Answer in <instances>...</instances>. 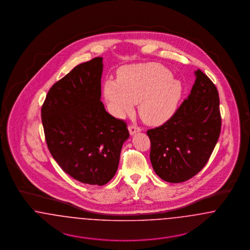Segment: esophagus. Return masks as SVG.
<instances>
[{"mask_svg": "<svg viewBox=\"0 0 250 250\" xmlns=\"http://www.w3.org/2000/svg\"><path fill=\"white\" fill-rule=\"evenodd\" d=\"M128 130H129L130 135H134V134H136V133H138V132H141L142 128L139 127L138 125H130L128 126Z\"/></svg>", "mask_w": 250, "mask_h": 250, "instance_id": "1", "label": "esophagus"}]
</instances>
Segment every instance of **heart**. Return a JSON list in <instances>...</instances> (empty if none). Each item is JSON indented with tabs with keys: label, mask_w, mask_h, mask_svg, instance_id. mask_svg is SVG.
I'll list each match as a JSON object with an SVG mask.
<instances>
[{
	"label": "heart",
	"mask_w": 250,
	"mask_h": 250,
	"mask_svg": "<svg viewBox=\"0 0 250 250\" xmlns=\"http://www.w3.org/2000/svg\"><path fill=\"white\" fill-rule=\"evenodd\" d=\"M182 85L166 67L147 62L120 68L118 81L107 80L104 95L111 112L122 117L139 104L141 118L157 125L169 119L182 96Z\"/></svg>",
	"instance_id": "b5f03b06"
}]
</instances>
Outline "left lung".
<instances>
[{"mask_svg": "<svg viewBox=\"0 0 250 250\" xmlns=\"http://www.w3.org/2000/svg\"><path fill=\"white\" fill-rule=\"evenodd\" d=\"M190 94L162 125L147 130L155 173L168 183H182L206 165L221 130L218 92L200 69Z\"/></svg>", "mask_w": 250, "mask_h": 250, "instance_id": "obj_1", "label": "left lung"}]
</instances>
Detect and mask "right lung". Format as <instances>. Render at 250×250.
Here are the masks:
<instances>
[{
  "label": "right lung",
  "instance_id": "1",
  "mask_svg": "<svg viewBox=\"0 0 250 250\" xmlns=\"http://www.w3.org/2000/svg\"><path fill=\"white\" fill-rule=\"evenodd\" d=\"M102 60L81 63L53 84L41 108L52 157L72 178L97 186L115 175L129 138L125 122L108 114L100 100Z\"/></svg>",
  "mask_w": 250,
  "mask_h": 250
}]
</instances>
